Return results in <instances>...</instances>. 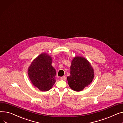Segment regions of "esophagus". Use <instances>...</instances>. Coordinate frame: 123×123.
I'll use <instances>...</instances> for the list:
<instances>
[{"label":"esophagus","instance_id":"esophagus-1","mask_svg":"<svg viewBox=\"0 0 123 123\" xmlns=\"http://www.w3.org/2000/svg\"><path fill=\"white\" fill-rule=\"evenodd\" d=\"M66 76H63V77H61V80H66Z\"/></svg>","mask_w":123,"mask_h":123}]
</instances>
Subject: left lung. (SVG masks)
I'll list each match as a JSON object with an SVG mask.
<instances>
[{"label": "left lung", "instance_id": "1", "mask_svg": "<svg viewBox=\"0 0 123 123\" xmlns=\"http://www.w3.org/2000/svg\"><path fill=\"white\" fill-rule=\"evenodd\" d=\"M70 69V76L67 79L69 86L74 91H82L92 82L94 77V70L84 57H75L72 61Z\"/></svg>", "mask_w": 123, "mask_h": 123}]
</instances>
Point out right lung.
I'll list each match as a JSON object with an SVG mask.
<instances>
[{"instance_id":"add662e5","label":"right lung","mask_w":123,"mask_h":123,"mask_svg":"<svg viewBox=\"0 0 123 123\" xmlns=\"http://www.w3.org/2000/svg\"><path fill=\"white\" fill-rule=\"evenodd\" d=\"M52 62L51 56L42 53L32 61L28 70L31 83L42 92L50 90L56 81V73Z\"/></svg>"}]
</instances>
